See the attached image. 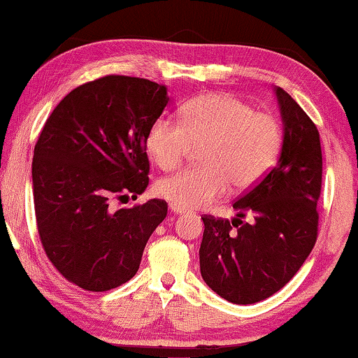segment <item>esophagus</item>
<instances>
[{
    "instance_id": "obj_1",
    "label": "esophagus",
    "mask_w": 358,
    "mask_h": 358,
    "mask_svg": "<svg viewBox=\"0 0 358 358\" xmlns=\"http://www.w3.org/2000/svg\"><path fill=\"white\" fill-rule=\"evenodd\" d=\"M169 210L173 211V213H176V215H184L185 213L184 208H179V206H176V205H171Z\"/></svg>"
}]
</instances>
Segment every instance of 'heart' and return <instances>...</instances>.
I'll list each match as a JSON object with an SVG mask.
<instances>
[{
    "label": "heart",
    "instance_id": "heart-1",
    "mask_svg": "<svg viewBox=\"0 0 358 358\" xmlns=\"http://www.w3.org/2000/svg\"><path fill=\"white\" fill-rule=\"evenodd\" d=\"M205 166L182 169L157 184V194L184 210L203 208L232 184L245 190L265 178L282 143L278 119L255 111L250 103L227 93H208L182 108V122L159 117L147 137V148L162 169H174L192 145H203Z\"/></svg>",
    "mask_w": 358,
    "mask_h": 358
}]
</instances>
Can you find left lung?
I'll return each mask as SVG.
<instances>
[{
  "mask_svg": "<svg viewBox=\"0 0 358 358\" xmlns=\"http://www.w3.org/2000/svg\"><path fill=\"white\" fill-rule=\"evenodd\" d=\"M282 119L279 159L236 201L232 220L203 216L200 273L208 287L232 303H255L294 278L317 242L321 192L320 134L297 101L274 87ZM252 220L247 223L241 217Z\"/></svg>",
  "mask_w": 358,
  "mask_h": 358,
  "instance_id": "8db88e82",
  "label": "left lung"
}]
</instances>
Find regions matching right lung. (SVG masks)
Listing matches in <instances>:
<instances>
[{
  "mask_svg": "<svg viewBox=\"0 0 358 358\" xmlns=\"http://www.w3.org/2000/svg\"><path fill=\"white\" fill-rule=\"evenodd\" d=\"M168 101L166 85L106 76L67 93L46 119L32 162L40 241L53 266L85 291L136 276L166 217L163 200L116 211L110 201L147 189V137Z\"/></svg>",
  "mask_w": 358,
  "mask_h": 358,
  "instance_id": "1",
  "label": "right lung"
}]
</instances>
